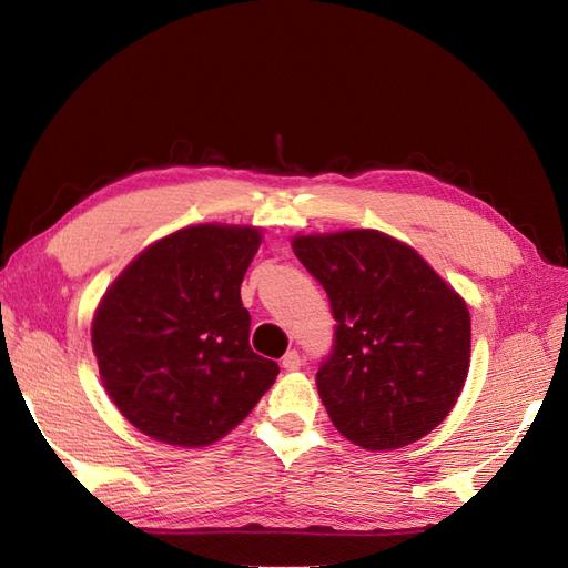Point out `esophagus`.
<instances>
[{
    "mask_svg": "<svg viewBox=\"0 0 568 568\" xmlns=\"http://www.w3.org/2000/svg\"><path fill=\"white\" fill-rule=\"evenodd\" d=\"M301 365H303V359H301L298 351H288V353L282 357V367H284L286 372H296V369H301Z\"/></svg>",
    "mask_w": 568,
    "mask_h": 568,
    "instance_id": "34e87169",
    "label": "esophagus"
}]
</instances>
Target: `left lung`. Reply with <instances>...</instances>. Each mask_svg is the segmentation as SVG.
I'll use <instances>...</instances> for the list:
<instances>
[{
    "label": "left lung",
    "instance_id": "left-lung-1",
    "mask_svg": "<svg viewBox=\"0 0 568 568\" xmlns=\"http://www.w3.org/2000/svg\"><path fill=\"white\" fill-rule=\"evenodd\" d=\"M294 253L336 320L315 382L338 434L395 450L434 432L467 382V303L415 248L376 230L298 236Z\"/></svg>",
    "mask_w": 568,
    "mask_h": 568
}]
</instances>
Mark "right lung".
I'll list each match as a JSON object with an SVG mask.
<instances>
[{
    "label": "right lung",
    "mask_w": 568,
    "mask_h": 568,
    "mask_svg": "<svg viewBox=\"0 0 568 568\" xmlns=\"http://www.w3.org/2000/svg\"><path fill=\"white\" fill-rule=\"evenodd\" d=\"M261 230L199 225L149 246L101 301L92 346L101 382L142 434L182 448L248 417L280 365L253 353L242 282Z\"/></svg>",
    "instance_id": "add662e5"
}]
</instances>
